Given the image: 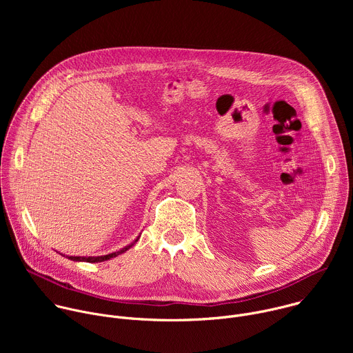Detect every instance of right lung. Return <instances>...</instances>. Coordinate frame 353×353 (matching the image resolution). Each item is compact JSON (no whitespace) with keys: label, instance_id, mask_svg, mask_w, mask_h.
<instances>
[{"label":"right lung","instance_id":"add662e5","mask_svg":"<svg viewBox=\"0 0 353 353\" xmlns=\"http://www.w3.org/2000/svg\"><path fill=\"white\" fill-rule=\"evenodd\" d=\"M138 239H139V236H138L132 243H130V244H127L125 247H123L121 250L114 251V253H110V254H106V256H97V257H81V256H77V257H75V256H67V259H68V260H72V261H85V263H102V261H108V260H110V259H114V257H117V256L125 253V251H127L128 248H131V247L138 241ZM63 256H65V254H63Z\"/></svg>","mask_w":353,"mask_h":353}]
</instances>
